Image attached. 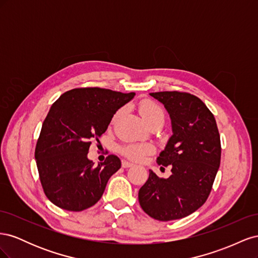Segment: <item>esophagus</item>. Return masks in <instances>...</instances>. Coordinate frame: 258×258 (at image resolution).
Returning <instances> with one entry per match:
<instances>
[{
  "mask_svg": "<svg viewBox=\"0 0 258 258\" xmlns=\"http://www.w3.org/2000/svg\"><path fill=\"white\" fill-rule=\"evenodd\" d=\"M132 166H134V163H131V162H129V161L123 160V161L121 162V167H122V168H130V167H132Z\"/></svg>",
  "mask_w": 258,
  "mask_h": 258,
  "instance_id": "34e87169",
  "label": "esophagus"
}]
</instances>
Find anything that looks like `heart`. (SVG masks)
<instances>
[{
    "mask_svg": "<svg viewBox=\"0 0 258 258\" xmlns=\"http://www.w3.org/2000/svg\"><path fill=\"white\" fill-rule=\"evenodd\" d=\"M140 114L142 115L143 118L148 122H151L154 119L157 118H163L165 113H163L162 107L156 103L155 101L146 99L143 100L139 105ZM118 116V112H117L113 120L116 119V117ZM154 152V146L151 143H139V142H130L127 144H123L120 146V153L124 156V157L134 160V161H142L145 159L147 155H150Z\"/></svg>",
    "mask_w": 258,
    "mask_h": 258,
    "instance_id": "heart-1",
    "label": "heart"
}]
</instances>
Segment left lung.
Listing matches in <instances>:
<instances>
[{"instance_id":"1","label":"left lung","mask_w":258,"mask_h":258,"mask_svg":"<svg viewBox=\"0 0 258 258\" xmlns=\"http://www.w3.org/2000/svg\"><path fill=\"white\" fill-rule=\"evenodd\" d=\"M165 105L173 135L157 158L159 166L171 165L168 178L150 171L139 190L146 214L168 222L188 216L207 201L221 163V138L216 120L207 105L188 92L150 93Z\"/></svg>"}]
</instances>
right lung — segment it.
Instances as JSON below:
<instances>
[{"label":"right lung","instance_id":"right-lung-1","mask_svg":"<svg viewBox=\"0 0 258 258\" xmlns=\"http://www.w3.org/2000/svg\"><path fill=\"white\" fill-rule=\"evenodd\" d=\"M135 95L99 87L74 88L53 102L37 139L35 159L43 190L54 206L80 212L102 197L108 178L121 162L108 155L96 166L87 158L89 147L99 142L116 111Z\"/></svg>","mask_w":258,"mask_h":258}]
</instances>
